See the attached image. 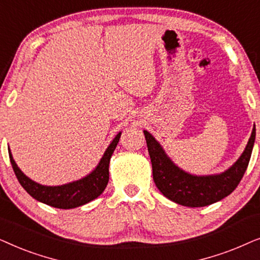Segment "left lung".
I'll return each mask as SVG.
<instances>
[{"instance_id":"left-lung-1","label":"left lung","mask_w":260,"mask_h":260,"mask_svg":"<svg viewBox=\"0 0 260 260\" xmlns=\"http://www.w3.org/2000/svg\"><path fill=\"white\" fill-rule=\"evenodd\" d=\"M143 133L156 187L169 200L187 207H205L229 197L246 172L255 140L253 126L246 148L229 169L213 175H193L176 166L150 133Z\"/></svg>"}]
</instances>
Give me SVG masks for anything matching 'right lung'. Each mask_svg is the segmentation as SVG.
<instances>
[{
	"instance_id": "add662e5",
	"label": "right lung",
	"mask_w": 260,
	"mask_h": 260,
	"mask_svg": "<svg viewBox=\"0 0 260 260\" xmlns=\"http://www.w3.org/2000/svg\"><path fill=\"white\" fill-rule=\"evenodd\" d=\"M120 135L122 133L116 135V137L106 148L97 167L90 174L81 177L80 180L72 181L61 186H45L24 175L14 161L9 149L10 163L21 186L35 200L60 209L76 208L97 199L108 186L110 158L118 144Z\"/></svg>"
}]
</instances>
